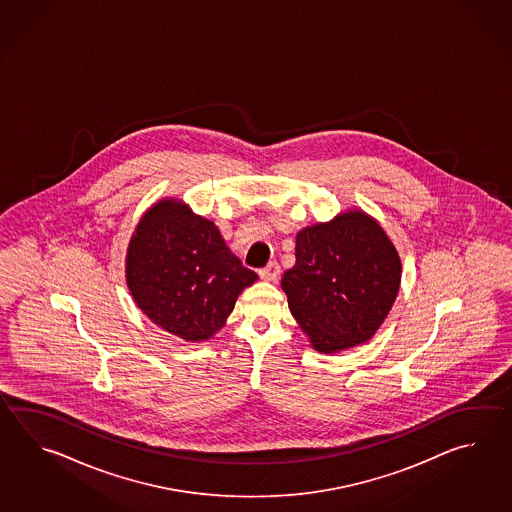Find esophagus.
<instances>
[{
  "instance_id": "1",
  "label": "esophagus",
  "mask_w": 512,
  "mask_h": 512,
  "mask_svg": "<svg viewBox=\"0 0 512 512\" xmlns=\"http://www.w3.org/2000/svg\"><path fill=\"white\" fill-rule=\"evenodd\" d=\"M280 265L276 263V261H272L269 263L265 269H261L260 278L261 280H265V282H278V278H280Z\"/></svg>"
}]
</instances>
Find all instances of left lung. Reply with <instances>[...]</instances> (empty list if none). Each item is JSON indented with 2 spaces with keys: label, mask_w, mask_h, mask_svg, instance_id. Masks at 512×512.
<instances>
[{
  "label": "left lung",
  "mask_w": 512,
  "mask_h": 512,
  "mask_svg": "<svg viewBox=\"0 0 512 512\" xmlns=\"http://www.w3.org/2000/svg\"><path fill=\"white\" fill-rule=\"evenodd\" d=\"M401 258L379 221L349 208L296 234V263L283 293L296 322L320 353L368 342L401 287Z\"/></svg>",
  "instance_id": "1"
}]
</instances>
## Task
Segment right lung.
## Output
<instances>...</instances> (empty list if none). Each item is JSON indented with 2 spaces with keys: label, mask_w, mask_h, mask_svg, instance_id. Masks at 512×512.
Instances as JSON below:
<instances>
[{
  "label": "right lung",
  "mask_w": 512,
  "mask_h": 512,
  "mask_svg": "<svg viewBox=\"0 0 512 512\" xmlns=\"http://www.w3.org/2000/svg\"><path fill=\"white\" fill-rule=\"evenodd\" d=\"M258 274L230 252L214 221L164 197L144 212L126 251V283L155 326L205 342L225 326Z\"/></svg>",
  "instance_id": "right-lung-1"
}]
</instances>
